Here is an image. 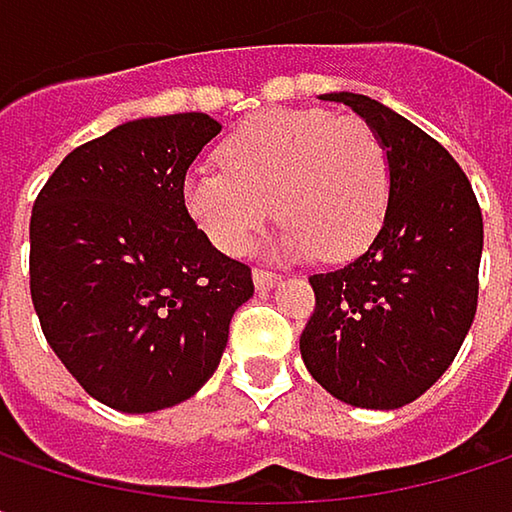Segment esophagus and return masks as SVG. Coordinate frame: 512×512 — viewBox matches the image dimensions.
<instances>
[{
    "label": "esophagus",
    "instance_id": "34e87169",
    "mask_svg": "<svg viewBox=\"0 0 512 512\" xmlns=\"http://www.w3.org/2000/svg\"><path fill=\"white\" fill-rule=\"evenodd\" d=\"M252 278H255L257 290H269L272 284H278V281H281V275H275V272H269V269H255V272H252Z\"/></svg>",
    "mask_w": 512,
    "mask_h": 512
}]
</instances>
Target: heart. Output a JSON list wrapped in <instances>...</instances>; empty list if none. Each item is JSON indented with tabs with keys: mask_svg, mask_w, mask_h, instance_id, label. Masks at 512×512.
<instances>
[{
	"mask_svg": "<svg viewBox=\"0 0 512 512\" xmlns=\"http://www.w3.org/2000/svg\"><path fill=\"white\" fill-rule=\"evenodd\" d=\"M222 171H195L183 207L225 255L252 252L275 216L278 249L350 260L379 234L391 198V162L361 118L323 109H275L243 121L219 145Z\"/></svg>",
	"mask_w": 512,
	"mask_h": 512,
	"instance_id": "obj_1",
	"label": "heart"
}]
</instances>
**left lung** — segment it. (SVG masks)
I'll return each mask as SVG.
<instances>
[{"instance_id": "8db88e82", "label": "left lung", "mask_w": 512, "mask_h": 512, "mask_svg": "<svg viewBox=\"0 0 512 512\" xmlns=\"http://www.w3.org/2000/svg\"><path fill=\"white\" fill-rule=\"evenodd\" d=\"M364 118L391 162L385 222L367 252L311 275L314 314L299 338L308 373L361 409L418 400L457 358L477 311L483 216L457 159L364 94H323Z\"/></svg>"}]
</instances>
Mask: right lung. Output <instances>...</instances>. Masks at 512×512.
<instances>
[{
	"label": "right lung",
	"instance_id": "obj_1",
	"mask_svg": "<svg viewBox=\"0 0 512 512\" xmlns=\"http://www.w3.org/2000/svg\"><path fill=\"white\" fill-rule=\"evenodd\" d=\"M222 133L204 112L127 121L79 145L29 225V287L52 353L118 412L189 400L219 367L252 269L189 219L183 180Z\"/></svg>",
	"mask_w": 512,
	"mask_h": 512
}]
</instances>
